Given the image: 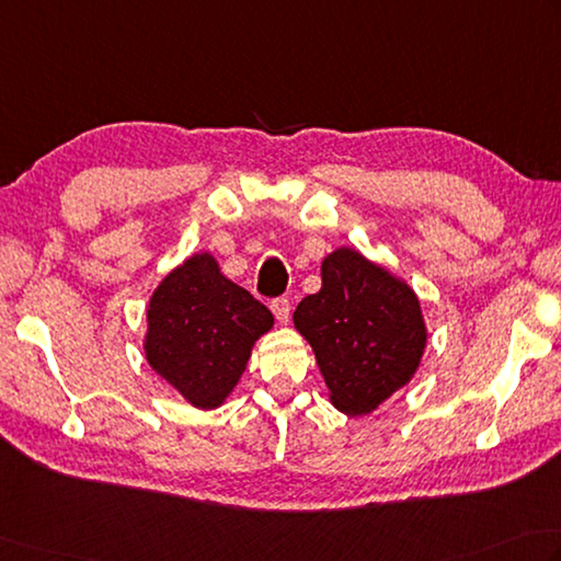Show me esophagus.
Masks as SVG:
<instances>
[{
    "label": "esophagus",
    "instance_id": "1",
    "mask_svg": "<svg viewBox=\"0 0 561 561\" xmlns=\"http://www.w3.org/2000/svg\"><path fill=\"white\" fill-rule=\"evenodd\" d=\"M270 309H272L274 316H277L279 323H287V321H289V311H291L289 299H284V296H279V299H274V301L270 304Z\"/></svg>",
    "mask_w": 561,
    "mask_h": 561
}]
</instances>
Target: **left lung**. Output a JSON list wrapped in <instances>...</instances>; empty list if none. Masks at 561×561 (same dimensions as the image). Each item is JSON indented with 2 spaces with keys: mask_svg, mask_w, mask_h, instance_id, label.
I'll list each match as a JSON object with an SVG mask.
<instances>
[{
  "mask_svg": "<svg viewBox=\"0 0 561 561\" xmlns=\"http://www.w3.org/2000/svg\"><path fill=\"white\" fill-rule=\"evenodd\" d=\"M321 291L296 306L294 325L313 347L337 411L365 415L411 381L427 331L409 284L353 248L321 265Z\"/></svg>",
  "mask_w": 561,
  "mask_h": 561,
  "instance_id": "8db88e82",
  "label": "left lung"
}]
</instances>
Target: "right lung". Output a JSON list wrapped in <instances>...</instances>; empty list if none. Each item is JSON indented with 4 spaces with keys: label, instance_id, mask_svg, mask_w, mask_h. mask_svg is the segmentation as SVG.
<instances>
[{
    "label": "right lung",
    "instance_id": "1",
    "mask_svg": "<svg viewBox=\"0 0 561 561\" xmlns=\"http://www.w3.org/2000/svg\"><path fill=\"white\" fill-rule=\"evenodd\" d=\"M274 316L226 279L208 252L174 267L152 291L142 350L148 365L196 409H218L243 377Z\"/></svg>",
    "mask_w": 561,
    "mask_h": 561
}]
</instances>
